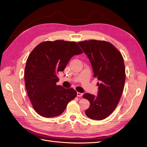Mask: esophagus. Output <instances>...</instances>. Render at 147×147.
<instances>
[{
	"label": "esophagus",
	"instance_id": "obj_1",
	"mask_svg": "<svg viewBox=\"0 0 147 147\" xmlns=\"http://www.w3.org/2000/svg\"><path fill=\"white\" fill-rule=\"evenodd\" d=\"M77 96H78V97H82V96H83V93H81V92H77Z\"/></svg>",
	"mask_w": 147,
	"mask_h": 147
}]
</instances>
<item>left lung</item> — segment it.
<instances>
[{
  "mask_svg": "<svg viewBox=\"0 0 147 147\" xmlns=\"http://www.w3.org/2000/svg\"><path fill=\"white\" fill-rule=\"evenodd\" d=\"M78 43L90 61L94 77L99 81L96 96L89 93L83 96L90 103L85 114L92 119H104L112 113L122 95L126 80L123 57L107 42L92 40Z\"/></svg>",
  "mask_w": 147,
  "mask_h": 147,
  "instance_id": "1",
  "label": "left lung"
}]
</instances>
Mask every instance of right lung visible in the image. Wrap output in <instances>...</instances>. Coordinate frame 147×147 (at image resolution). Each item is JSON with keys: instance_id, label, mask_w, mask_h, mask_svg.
<instances>
[{"instance_id": "1", "label": "right lung", "mask_w": 147, "mask_h": 147, "mask_svg": "<svg viewBox=\"0 0 147 147\" xmlns=\"http://www.w3.org/2000/svg\"><path fill=\"white\" fill-rule=\"evenodd\" d=\"M83 52L74 42L47 41L30 53L24 70L25 86L33 108L43 117L59 116L77 96L73 88L56 85L57 75L63 72L74 55Z\"/></svg>"}]
</instances>
